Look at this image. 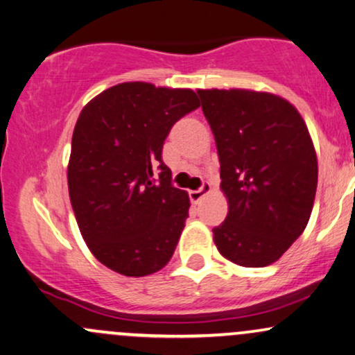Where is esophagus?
Wrapping results in <instances>:
<instances>
[{
	"label": "esophagus",
	"instance_id": "esophagus-1",
	"mask_svg": "<svg viewBox=\"0 0 355 355\" xmlns=\"http://www.w3.org/2000/svg\"><path fill=\"white\" fill-rule=\"evenodd\" d=\"M210 191H211V183L210 182H203L200 189L189 191V197H190L191 203H198L203 197H205V195H209Z\"/></svg>",
	"mask_w": 355,
	"mask_h": 355
}]
</instances>
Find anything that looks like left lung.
<instances>
[{"label": "left lung", "instance_id": "left-lung-1", "mask_svg": "<svg viewBox=\"0 0 355 355\" xmlns=\"http://www.w3.org/2000/svg\"><path fill=\"white\" fill-rule=\"evenodd\" d=\"M217 144L229 202L214 229L218 252L242 267L279 260L307 227L317 155L304 118L280 96L252 89H197Z\"/></svg>", "mask_w": 355, "mask_h": 355}]
</instances>
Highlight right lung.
<instances>
[{
	"label": "right lung",
	"mask_w": 355,
	"mask_h": 355,
	"mask_svg": "<svg viewBox=\"0 0 355 355\" xmlns=\"http://www.w3.org/2000/svg\"><path fill=\"white\" fill-rule=\"evenodd\" d=\"M198 105L189 88L128 81L81 110L68 191L88 248L118 274L150 275L172 259L190 200L172 185L162 148L170 128Z\"/></svg>",
	"instance_id": "obj_1"
}]
</instances>
